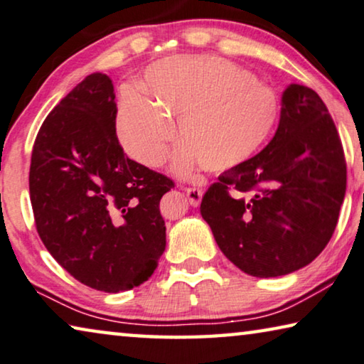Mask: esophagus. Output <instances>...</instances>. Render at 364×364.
Wrapping results in <instances>:
<instances>
[{"instance_id": "obj_1", "label": "esophagus", "mask_w": 364, "mask_h": 364, "mask_svg": "<svg viewBox=\"0 0 364 364\" xmlns=\"http://www.w3.org/2000/svg\"><path fill=\"white\" fill-rule=\"evenodd\" d=\"M186 193L192 206H198L201 198H203V190L197 187H186Z\"/></svg>"}]
</instances>
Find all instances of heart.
Instances as JSON below:
<instances>
[{
    "label": "heart",
    "mask_w": 364,
    "mask_h": 364,
    "mask_svg": "<svg viewBox=\"0 0 364 364\" xmlns=\"http://www.w3.org/2000/svg\"><path fill=\"white\" fill-rule=\"evenodd\" d=\"M144 94L127 89L117 110L120 146L139 164L163 163L169 143L183 139L172 171L188 176L205 166L226 171L252 159L277 130L282 102L252 71L213 55H178L149 66Z\"/></svg>",
    "instance_id": "heart-1"
}]
</instances>
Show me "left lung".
<instances>
[{"mask_svg":"<svg viewBox=\"0 0 364 364\" xmlns=\"http://www.w3.org/2000/svg\"><path fill=\"white\" fill-rule=\"evenodd\" d=\"M346 190V163L331 114L316 91L289 85L272 141L223 172L200 205L218 247L247 275L272 278L326 249Z\"/></svg>","mask_w":364,"mask_h":364,"instance_id":"obj_1","label":"left lung"}]
</instances>
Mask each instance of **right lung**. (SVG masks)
I'll use <instances>...</instances> for the list:
<instances>
[{
    "mask_svg": "<svg viewBox=\"0 0 364 364\" xmlns=\"http://www.w3.org/2000/svg\"><path fill=\"white\" fill-rule=\"evenodd\" d=\"M115 119L110 77L86 76L43 120L29 172L43 245L77 282L105 293L139 287L154 273L166 249L159 201L174 188L124 153Z\"/></svg>",
    "mask_w": 364,
    "mask_h": 364,
    "instance_id": "obj_1",
    "label": "right lung"
}]
</instances>
